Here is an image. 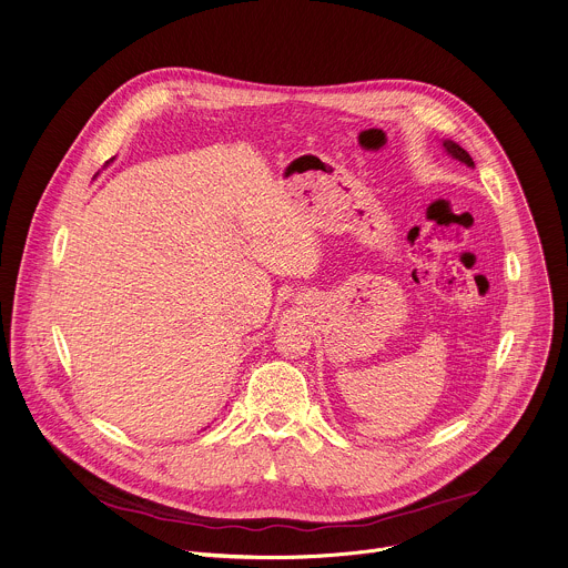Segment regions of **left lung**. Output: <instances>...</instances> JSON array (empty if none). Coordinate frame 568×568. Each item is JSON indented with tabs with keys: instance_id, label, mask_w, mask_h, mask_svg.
Instances as JSON below:
<instances>
[{
	"instance_id": "obj_1",
	"label": "left lung",
	"mask_w": 568,
	"mask_h": 568,
	"mask_svg": "<svg viewBox=\"0 0 568 568\" xmlns=\"http://www.w3.org/2000/svg\"><path fill=\"white\" fill-rule=\"evenodd\" d=\"M443 148H445V152L449 154V156H455V159H459L462 163H466V165H470V168H475V161H473V156L464 150V148H459L455 141H443Z\"/></svg>"
}]
</instances>
